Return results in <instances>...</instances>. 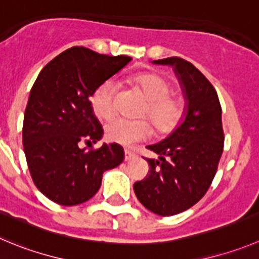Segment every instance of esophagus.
<instances>
[{
	"label": "esophagus",
	"instance_id": "obj_1",
	"mask_svg": "<svg viewBox=\"0 0 259 259\" xmlns=\"http://www.w3.org/2000/svg\"><path fill=\"white\" fill-rule=\"evenodd\" d=\"M135 153H133L132 151L129 149H125V161H130V159H134L135 158Z\"/></svg>",
	"mask_w": 259,
	"mask_h": 259
}]
</instances>
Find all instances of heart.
<instances>
[{
	"label": "heart",
	"instance_id": "b5f03b06",
	"mask_svg": "<svg viewBox=\"0 0 259 259\" xmlns=\"http://www.w3.org/2000/svg\"><path fill=\"white\" fill-rule=\"evenodd\" d=\"M132 84L146 98L138 116L148 118L159 134L175 129L183 116V101L179 96L170 93V83L157 74H139L133 76ZM116 94L117 87L112 80H106L94 91L91 105L97 117L110 120L115 116ZM105 135L111 143L132 147L151 135V125L144 118H117L106 126Z\"/></svg>",
	"mask_w": 259,
	"mask_h": 259
}]
</instances>
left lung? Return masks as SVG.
Listing matches in <instances>:
<instances>
[{"label":"left lung","instance_id":"8db88e82","mask_svg":"<svg viewBox=\"0 0 259 259\" xmlns=\"http://www.w3.org/2000/svg\"><path fill=\"white\" fill-rule=\"evenodd\" d=\"M174 66L187 98L184 122L161 143L147 148L148 175L134 184L139 202L153 213L172 216L193 207L209 189L224 151L222 110L208 79L180 57L156 60Z\"/></svg>","mask_w":259,"mask_h":259}]
</instances>
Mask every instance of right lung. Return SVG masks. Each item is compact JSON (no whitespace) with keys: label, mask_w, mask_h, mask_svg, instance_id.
Segmentation results:
<instances>
[{"label":"right lung","mask_w":259,"mask_h":259,"mask_svg":"<svg viewBox=\"0 0 259 259\" xmlns=\"http://www.w3.org/2000/svg\"><path fill=\"white\" fill-rule=\"evenodd\" d=\"M130 60L71 47L48 62L31 87L24 113V152L35 187L52 202H87L100 189L103 172L122 162L118 144L81 146H92L103 134L92 94Z\"/></svg>","instance_id":"1"}]
</instances>
